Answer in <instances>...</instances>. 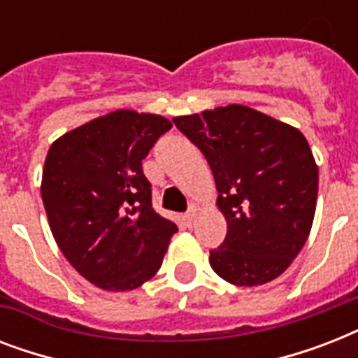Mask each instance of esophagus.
Segmentation results:
<instances>
[{"instance_id":"obj_1","label":"esophagus","mask_w":358,"mask_h":358,"mask_svg":"<svg viewBox=\"0 0 358 358\" xmlns=\"http://www.w3.org/2000/svg\"><path fill=\"white\" fill-rule=\"evenodd\" d=\"M195 217H196L195 210H193V208H191L189 212H187V213H185V215H184L185 224H187V227H193V224H195Z\"/></svg>"}]
</instances>
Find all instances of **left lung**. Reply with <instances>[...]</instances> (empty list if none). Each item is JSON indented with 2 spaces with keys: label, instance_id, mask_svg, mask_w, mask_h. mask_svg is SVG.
Returning <instances> with one entry per match:
<instances>
[{
  "label": "left lung",
  "instance_id": "8db88e82",
  "mask_svg": "<svg viewBox=\"0 0 358 358\" xmlns=\"http://www.w3.org/2000/svg\"><path fill=\"white\" fill-rule=\"evenodd\" d=\"M173 122L210 163L229 227L223 243L210 250L213 271L236 286L282 275L316 212L317 165L305 135L238 103Z\"/></svg>",
  "mask_w": 358,
  "mask_h": 358
}]
</instances>
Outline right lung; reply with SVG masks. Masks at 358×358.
Instances as JSON below:
<instances>
[{
  "instance_id": "right-lung-1",
  "label": "right lung",
  "mask_w": 358,
  "mask_h": 358,
  "mask_svg": "<svg viewBox=\"0 0 358 358\" xmlns=\"http://www.w3.org/2000/svg\"><path fill=\"white\" fill-rule=\"evenodd\" d=\"M173 128L119 109L59 137L42 171L52 234L81 277L109 292L139 288L162 267L178 227L152 208L143 159Z\"/></svg>"
}]
</instances>
